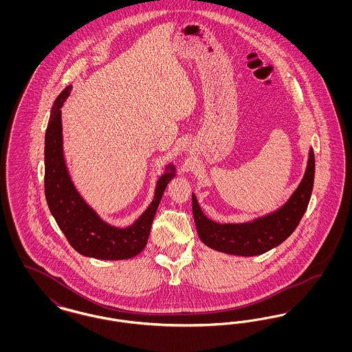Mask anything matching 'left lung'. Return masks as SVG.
Here are the masks:
<instances>
[{
    "label": "left lung",
    "mask_w": 352,
    "mask_h": 352,
    "mask_svg": "<svg viewBox=\"0 0 352 352\" xmlns=\"http://www.w3.org/2000/svg\"><path fill=\"white\" fill-rule=\"evenodd\" d=\"M316 173L314 151L298 188L278 211L243 224H219L204 217L192 194V214L201 241L215 250L236 256H257L280 245L300 224L310 201Z\"/></svg>",
    "instance_id": "left-lung-1"
}]
</instances>
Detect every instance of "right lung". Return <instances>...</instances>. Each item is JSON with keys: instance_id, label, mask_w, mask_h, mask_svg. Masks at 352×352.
I'll list each match as a JSON object with an SVG mask.
<instances>
[{"instance_id": "1", "label": "right lung", "mask_w": 352, "mask_h": 352, "mask_svg": "<svg viewBox=\"0 0 352 352\" xmlns=\"http://www.w3.org/2000/svg\"><path fill=\"white\" fill-rule=\"evenodd\" d=\"M69 91L71 85L54 102L45 137V194L49 208L69 245L78 253L98 260L132 258L148 243L162 194L174 178V168L158 179L154 199L133 226L116 228L102 221L76 191L65 164L60 108Z\"/></svg>"}]
</instances>
